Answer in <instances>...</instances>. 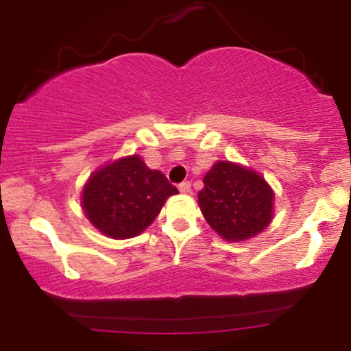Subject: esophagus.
Returning a JSON list of instances; mask_svg holds the SVG:
<instances>
[{
  "instance_id": "obj_1",
  "label": "esophagus",
  "mask_w": 351,
  "mask_h": 351,
  "mask_svg": "<svg viewBox=\"0 0 351 351\" xmlns=\"http://www.w3.org/2000/svg\"><path fill=\"white\" fill-rule=\"evenodd\" d=\"M180 193H183V195H188L189 191H191V184H189V181H183V183L178 186Z\"/></svg>"
}]
</instances>
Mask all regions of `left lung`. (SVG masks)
<instances>
[{
  "mask_svg": "<svg viewBox=\"0 0 351 351\" xmlns=\"http://www.w3.org/2000/svg\"><path fill=\"white\" fill-rule=\"evenodd\" d=\"M198 204L208 224L229 243L247 241L274 219V189L259 173L216 162L204 175Z\"/></svg>",
  "mask_w": 351,
  "mask_h": 351,
  "instance_id": "obj_1",
  "label": "left lung"
}]
</instances>
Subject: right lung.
Here are the masks:
<instances>
[{
  "label": "right lung",
  "instance_id": "1",
  "mask_svg": "<svg viewBox=\"0 0 351 351\" xmlns=\"http://www.w3.org/2000/svg\"><path fill=\"white\" fill-rule=\"evenodd\" d=\"M176 193L162 171L150 170L138 155H128L92 173L80 203L92 226L104 236L128 239L150 226Z\"/></svg>",
  "mask_w": 351,
  "mask_h": 351
}]
</instances>
